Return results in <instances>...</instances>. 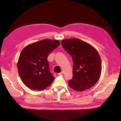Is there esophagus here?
Instances as JSON below:
<instances>
[{"instance_id": "esophagus-1", "label": "esophagus", "mask_w": 121, "mask_h": 121, "mask_svg": "<svg viewBox=\"0 0 121 121\" xmlns=\"http://www.w3.org/2000/svg\"><path fill=\"white\" fill-rule=\"evenodd\" d=\"M64 74V72H63V71H62V72H61L60 73H58V75H63Z\"/></svg>"}]
</instances>
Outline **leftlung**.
Wrapping results in <instances>:
<instances>
[{
    "instance_id": "obj_1",
    "label": "left lung",
    "mask_w": 121,
    "mask_h": 121,
    "mask_svg": "<svg viewBox=\"0 0 121 121\" xmlns=\"http://www.w3.org/2000/svg\"><path fill=\"white\" fill-rule=\"evenodd\" d=\"M61 44L72 56L73 60V78L69 85L78 91L89 89L99 79L101 60L97 50L90 44L77 38L64 39Z\"/></svg>"
}]
</instances>
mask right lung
Segmentation results:
<instances>
[{
	"mask_svg": "<svg viewBox=\"0 0 121 121\" xmlns=\"http://www.w3.org/2000/svg\"><path fill=\"white\" fill-rule=\"evenodd\" d=\"M60 43L58 40L44 39L24 47L20 55L17 67L22 81L27 87L40 91L51 85L54 77L49 72L47 59Z\"/></svg>",
	"mask_w": 121,
	"mask_h": 121,
	"instance_id": "add662e5",
	"label": "right lung"
}]
</instances>
